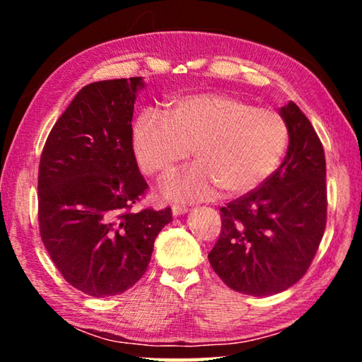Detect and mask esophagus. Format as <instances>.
I'll return each mask as SVG.
<instances>
[{"label":"esophagus","mask_w":362,"mask_h":362,"mask_svg":"<svg viewBox=\"0 0 362 362\" xmlns=\"http://www.w3.org/2000/svg\"><path fill=\"white\" fill-rule=\"evenodd\" d=\"M188 207L185 204H174L173 206V214L174 216H182V214H187Z\"/></svg>","instance_id":"34e87169"}]
</instances>
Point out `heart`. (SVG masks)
<instances>
[{"label":"heart","instance_id":"b5f03b06","mask_svg":"<svg viewBox=\"0 0 362 362\" xmlns=\"http://www.w3.org/2000/svg\"><path fill=\"white\" fill-rule=\"evenodd\" d=\"M289 131L283 116L228 94H189L169 103L168 115L146 110L132 129V146L145 174L166 180L188 161L193 168L169 183L170 198L206 199L247 194L283 159Z\"/></svg>","mask_w":362,"mask_h":362}]
</instances>
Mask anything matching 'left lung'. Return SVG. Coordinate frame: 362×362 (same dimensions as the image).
Here are the masks:
<instances>
[{
  "label": "left lung",
  "mask_w": 362,
  "mask_h": 362,
  "mask_svg": "<svg viewBox=\"0 0 362 362\" xmlns=\"http://www.w3.org/2000/svg\"><path fill=\"white\" fill-rule=\"evenodd\" d=\"M279 115L289 131L284 161L259 188L220 207L222 230L207 255L230 289L254 297L296 284L310 268L326 230L321 140L293 102Z\"/></svg>",
  "instance_id": "8db88e82"
}]
</instances>
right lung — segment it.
<instances>
[{
  "instance_id": "right-lung-1",
  "label": "right lung",
  "mask_w": 362,
  "mask_h": 362,
  "mask_svg": "<svg viewBox=\"0 0 362 362\" xmlns=\"http://www.w3.org/2000/svg\"><path fill=\"white\" fill-rule=\"evenodd\" d=\"M140 76L90 83L49 132L38 170L40 235L60 274L93 297L118 296L144 276L163 211H132L148 183L132 146Z\"/></svg>"
}]
</instances>
